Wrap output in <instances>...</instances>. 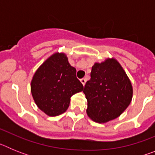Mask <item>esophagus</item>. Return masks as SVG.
Listing matches in <instances>:
<instances>
[{"label": "esophagus", "mask_w": 155, "mask_h": 155, "mask_svg": "<svg viewBox=\"0 0 155 155\" xmlns=\"http://www.w3.org/2000/svg\"><path fill=\"white\" fill-rule=\"evenodd\" d=\"M80 81H81V82L83 85H84V84H85V83H86V79L85 78H81Z\"/></svg>", "instance_id": "34e87169"}]
</instances>
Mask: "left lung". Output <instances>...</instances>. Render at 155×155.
Instances as JSON below:
<instances>
[{
	"instance_id": "left-lung-1",
	"label": "left lung",
	"mask_w": 155,
	"mask_h": 155,
	"mask_svg": "<svg viewBox=\"0 0 155 155\" xmlns=\"http://www.w3.org/2000/svg\"><path fill=\"white\" fill-rule=\"evenodd\" d=\"M83 92L87 101V116L102 124L124 113L132 100L133 87L120 63L109 58L94 64Z\"/></svg>"
}]
</instances>
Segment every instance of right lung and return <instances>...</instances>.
Listing matches in <instances>:
<instances>
[{
	"label": "right lung",
	"instance_id": "obj_1",
	"mask_svg": "<svg viewBox=\"0 0 155 155\" xmlns=\"http://www.w3.org/2000/svg\"><path fill=\"white\" fill-rule=\"evenodd\" d=\"M76 69L70 65L65 53H56L35 71L31 92L39 109L50 116L62 114L68 109L71 97L83 91Z\"/></svg>",
	"mask_w": 155,
	"mask_h": 155
}]
</instances>
